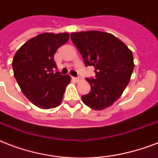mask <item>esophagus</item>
<instances>
[{
	"instance_id": "obj_1",
	"label": "esophagus",
	"mask_w": 158,
	"mask_h": 158,
	"mask_svg": "<svg viewBox=\"0 0 158 158\" xmlns=\"http://www.w3.org/2000/svg\"><path fill=\"white\" fill-rule=\"evenodd\" d=\"M72 79H74V81L78 82V81H79V80H80V79H81V78H80V77H73V78H72Z\"/></svg>"
}]
</instances>
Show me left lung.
<instances>
[{"label": "left lung", "instance_id": "left-lung-1", "mask_svg": "<svg viewBox=\"0 0 158 158\" xmlns=\"http://www.w3.org/2000/svg\"><path fill=\"white\" fill-rule=\"evenodd\" d=\"M70 38L85 66L95 68V77L86 78L90 93L82 100L94 110H103L120 98L130 82L135 68L132 52L116 37L103 32L72 33Z\"/></svg>", "mask_w": 158, "mask_h": 158}]
</instances>
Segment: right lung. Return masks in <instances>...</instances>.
I'll return each mask as SVG.
<instances>
[{
  "label": "right lung",
  "instance_id": "right-lung-1",
  "mask_svg": "<svg viewBox=\"0 0 158 158\" xmlns=\"http://www.w3.org/2000/svg\"><path fill=\"white\" fill-rule=\"evenodd\" d=\"M68 33H41L26 42L14 56V75L21 91L38 107L51 109L60 104L69 75L56 70L54 55L69 40Z\"/></svg>",
  "mask_w": 158,
  "mask_h": 158
}]
</instances>
